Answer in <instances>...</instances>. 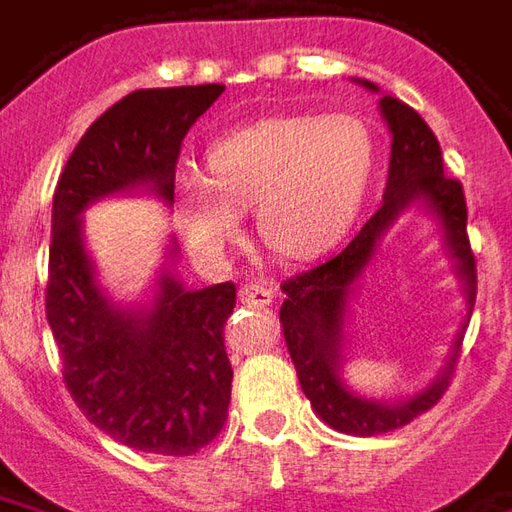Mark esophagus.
<instances>
[{"label":"esophagus","instance_id":"obj_1","mask_svg":"<svg viewBox=\"0 0 512 512\" xmlns=\"http://www.w3.org/2000/svg\"><path fill=\"white\" fill-rule=\"evenodd\" d=\"M238 299H241V304H246V307H266V304H271V299H274V290L266 288V285H244V288L238 290Z\"/></svg>","mask_w":512,"mask_h":512}]
</instances>
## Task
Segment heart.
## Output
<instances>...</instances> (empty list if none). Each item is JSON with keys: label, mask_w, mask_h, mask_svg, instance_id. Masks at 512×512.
Masks as SVG:
<instances>
[{"label": "heart", "mask_w": 512, "mask_h": 512, "mask_svg": "<svg viewBox=\"0 0 512 512\" xmlns=\"http://www.w3.org/2000/svg\"><path fill=\"white\" fill-rule=\"evenodd\" d=\"M208 178L175 180L180 230L200 260H222L255 205L257 233L285 257L321 252L354 219L373 169V142L351 115L266 117L208 147Z\"/></svg>", "instance_id": "b5f03b06"}]
</instances>
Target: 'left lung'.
I'll list each match as a JSON object with an SVG mask.
<instances>
[{"label": "left lung", "instance_id": "left-lung-1", "mask_svg": "<svg viewBox=\"0 0 512 512\" xmlns=\"http://www.w3.org/2000/svg\"><path fill=\"white\" fill-rule=\"evenodd\" d=\"M376 90V84L365 82ZM381 112L392 131V156H389V178H386L384 205L378 208L365 227L356 233L343 252L323 260L315 268H307L296 277L282 282L285 301L279 310V323L285 334V345L299 373L304 395L310 397L315 414L340 433L351 436H378L408 425L411 419L425 414L439 403L455 373V356L461 354L463 332L455 343L452 359L441 370V376L422 389L419 395L403 403L386 406L378 400L351 395L343 386L340 370V343H343V315L351 285L359 277L373 246L381 238L395 216L414 200H422L439 216L441 230L447 238L452 257L458 263L469 304L477 296V260H474L469 233H466V197L461 180L444 175L441 147L428 123L403 101L392 95L381 98Z\"/></svg>", "mask_w": 512, "mask_h": 512}]
</instances>
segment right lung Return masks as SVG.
<instances>
[{
    "instance_id": "right-lung-1",
    "label": "right lung",
    "mask_w": 512,
    "mask_h": 512,
    "mask_svg": "<svg viewBox=\"0 0 512 512\" xmlns=\"http://www.w3.org/2000/svg\"><path fill=\"white\" fill-rule=\"evenodd\" d=\"M222 93L224 84L134 90L87 128L54 189L46 318L62 381L95 428L156 455H194L222 433L233 392L222 332L235 285L183 290L164 274L147 315L117 310L95 288L79 213L139 183L172 205L183 136Z\"/></svg>"
}]
</instances>
